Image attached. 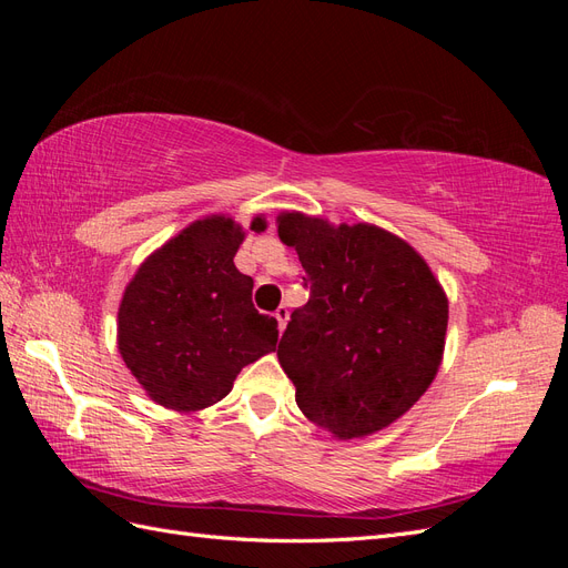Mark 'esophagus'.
I'll return each instance as SVG.
<instances>
[{"mask_svg":"<svg viewBox=\"0 0 568 568\" xmlns=\"http://www.w3.org/2000/svg\"><path fill=\"white\" fill-rule=\"evenodd\" d=\"M274 317H277V322H280V329L284 332V326H286V322H288V311H286V305H280L277 311H274Z\"/></svg>","mask_w":568,"mask_h":568,"instance_id":"obj_1","label":"esophagus"}]
</instances>
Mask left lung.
I'll list each match as a JSON object with an SVG mask.
<instances>
[{"label": "left lung", "instance_id": "8db88e82", "mask_svg": "<svg viewBox=\"0 0 568 568\" xmlns=\"http://www.w3.org/2000/svg\"><path fill=\"white\" fill-rule=\"evenodd\" d=\"M280 239L298 251L311 288L277 346L301 412L338 438L379 432L434 382L448 298L415 248L365 222L286 213Z\"/></svg>", "mask_w": 568, "mask_h": 568}]
</instances>
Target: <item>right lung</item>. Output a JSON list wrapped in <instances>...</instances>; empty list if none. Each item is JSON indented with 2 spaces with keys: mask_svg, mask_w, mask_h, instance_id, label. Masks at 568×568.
<instances>
[{
  "mask_svg": "<svg viewBox=\"0 0 568 568\" xmlns=\"http://www.w3.org/2000/svg\"><path fill=\"white\" fill-rule=\"evenodd\" d=\"M253 230L265 227L253 220ZM244 232L230 217L194 222L136 270L118 311V348L153 400L178 412L209 407L246 365L277 348V320L251 301L234 267Z\"/></svg>",
  "mask_w": 568,
  "mask_h": 568,
  "instance_id": "obj_1",
  "label": "right lung"
}]
</instances>
